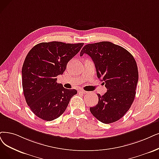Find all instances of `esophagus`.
Masks as SVG:
<instances>
[{
  "label": "esophagus",
  "instance_id": "1",
  "mask_svg": "<svg viewBox=\"0 0 159 159\" xmlns=\"http://www.w3.org/2000/svg\"><path fill=\"white\" fill-rule=\"evenodd\" d=\"M78 93H81V94H87V91H84V90H83V89H80V90L78 91Z\"/></svg>",
  "mask_w": 159,
  "mask_h": 159
}]
</instances>
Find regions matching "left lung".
<instances>
[{
	"instance_id": "8db88e82",
	"label": "left lung",
	"mask_w": 159,
	"mask_h": 159,
	"mask_svg": "<svg viewBox=\"0 0 159 159\" xmlns=\"http://www.w3.org/2000/svg\"><path fill=\"white\" fill-rule=\"evenodd\" d=\"M91 57L98 79L104 81L107 92L97 94L98 104L90 107L93 116L100 122L109 124L122 118L135 98L138 81L136 62L131 53L110 42L85 45L80 52Z\"/></svg>"
}]
</instances>
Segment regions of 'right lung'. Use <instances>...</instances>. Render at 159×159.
Returning a JSON list of instances; mask_svg holds the SVG:
<instances>
[{"instance_id": "add662e5", "label": "right lung", "mask_w": 159, "mask_h": 159, "mask_svg": "<svg viewBox=\"0 0 159 159\" xmlns=\"http://www.w3.org/2000/svg\"><path fill=\"white\" fill-rule=\"evenodd\" d=\"M84 43L42 42L28 53L22 67L23 94L31 111L39 118L51 121L65 112L75 89H68L57 82L67 63Z\"/></svg>"}]
</instances>
